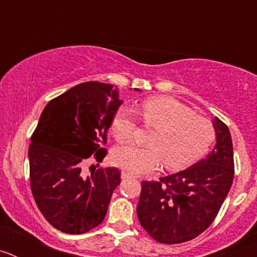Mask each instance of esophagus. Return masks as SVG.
Returning <instances> with one entry per match:
<instances>
[{
  "mask_svg": "<svg viewBox=\"0 0 257 257\" xmlns=\"http://www.w3.org/2000/svg\"><path fill=\"white\" fill-rule=\"evenodd\" d=\"M121 178H122V179H128V178H133V175L127 174L126 171H122V172H121Z\"/></svg>",
  "mask_w": 257,
  "mask_h": 257,
  "instance_id": "obj_1",
  "label": "esophagus"
}]
</instances>
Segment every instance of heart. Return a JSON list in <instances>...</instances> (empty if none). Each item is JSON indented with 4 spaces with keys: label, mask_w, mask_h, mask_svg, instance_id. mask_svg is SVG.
Returning a JSON list of instances; mask_svg holds the SVG:
<instances>
[{
    "label": "heart",
    "mask_w": 257,
    "mask_h": 257,
    "mask_svg": "<svg viewBox=\"0 0 257 257\" xmlns=\"http://www.w3.org/2000/svg\"><path fill=\"white\" fill-rule=\"evenodd\" d=\"M139 112L147 126L156 127L149 135L151 145L128 143L115 148L112 154L113 162L131 175L154 171L162 161L166 169L174 171L188 167L205 156L215 140L212 123L174 97L147 99L140 104ZM136 128L133 109L121 106L110 124L113 136L124 142L135 135Z\"/></svg>",
    "instance_id": "heart-1"
}]
</instances>
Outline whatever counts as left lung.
Here are the masks:
<instances>
[{"label": "left lung", "instance_id": "8db88e82", "mask_svg": "<svg viewBox=\"0 0 257 257\" xmlns=\"http://www.w3.org/2000/svg\"><path fill=\"white\" fill-rule=\"evenodd\" d=\"M216 144L206 158L188 169L143 181L138 217L143 228L161 243H183L212 224L230 190L234 176L233 143L229 128L212 119Z\"/></svg>", "mask_w": 257, "mask_h": 257}]
</instances>
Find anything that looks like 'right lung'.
I'll use <instances>...</instances> for the list:
<instances>
[{
	"mask_svg": "<svg viewBox=\"0 0 257 257\" xmlns=\"http://www.w3.org/2000/svg\"><path fill=\"white\" fill-rule=\"evenodd\" d=\"M122 103L117 87L92 81L52 99L41 113L28 151L31 189L38 210L58 230L81 234L105 217L119 171L106 167L86 178L82 166L92 154L103 161L106 151L100 145Z\"/></svg>",
	"mask_w": 257,
	"mask_h": 257,
	"instance_id": "1",
	"label": "right lung"
}]
</instances>
